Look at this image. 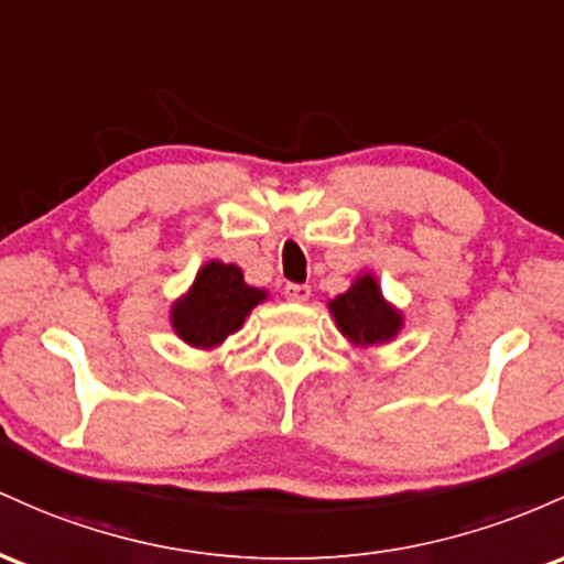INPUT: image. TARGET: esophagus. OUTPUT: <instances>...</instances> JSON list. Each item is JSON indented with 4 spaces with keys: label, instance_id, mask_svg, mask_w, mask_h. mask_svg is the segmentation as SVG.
<instances>
[{
    "label": "esophagus",
    "instance_id": "esophagus-1",
    "mask_svg": "<svg viewBox=\"0 0 564 564\" xmlns=\"http://www.w3.org/2000/svg\"><path fill=\"white\" fill-rule=\"evenodd\" d=\"M284 299L295 301V303H303V301L312 299V288H308V284L288 282V284H284Z\"/></svg>",
    "mask_w": 564,
    "mask_h": 564
}]
</instances>
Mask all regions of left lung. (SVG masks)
Instances as JSON below:
<instances>
[{
  "instance_id": "obj_1",
  "label": "left lung",
  "mask_w": 564,
  "mask_h": 564,
  "mask_svg": "<svg viewBox=\"0 0 564 564\" xmlns=\"http://www.w3.org/2000/svg\"><path fill=\"white\" fill-rule=\"evenodd\" d=\"M330 312L335 314L340 333L362 346L386 344L389 338H394L402 325V316L383 301L372 276H359L349 293L338 295L330 303Z\"/></svg>"
}]
</instances>
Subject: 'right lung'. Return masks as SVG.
<instances>
[{"label": "right lung", "mask_w": 564, "mask_h": 564, "mask_svg": "<svg viewBox=\"0 0 564 564\" xmlns=\"http://www.w3.org/2000/svg\"><path fill=\"white\" fill-rule=\"evenodd\" d=\"M263 301V290L245 284L237 265L210 261L197 274L192 293L173 306V327L186 344L213 349L242 327L245 316Z\"/></svg>", "instance_id": "obj_1"}]
</instances>
